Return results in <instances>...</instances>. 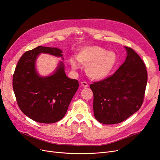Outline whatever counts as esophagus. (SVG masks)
<instances>
[{
  "label": "esophagus",
  "mask_w": 160,
  "mask_h": 160,
  "mask_svg": "<svg viewBox=\"0 0 160 160\" xmlns=\"http://www.w3.org/2000/svg\"><path fill=\"white\" fill-rule=\"evenodd\" d=\"M81 85L82 86V87H87L88 86H89V85H88V83H87V82H85V81H83V82H81Z\"/></svg>",
  "instance_id": "1"
}]
</instances>
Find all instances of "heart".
<instances>
[{
    "label": "heart",
    "mask_w": 160,
    "mask_h": 160,
    "mask_svg": "<svg viewBox=\"0 0 160 160\" xmlns=\"http://www.w3.org/2000/svg\"><path fill=\"white\" fill-rule=\"evenodd\" d=\"M78 61L86 66L87 76L93 80H101L112 72L117 62V56L112 51H107L98 46H87L81 49L77 55ZM73 69L78 68L74 61H71Z\"/></svg>",
    "instance_id": "heart-1"
}]
</instances>
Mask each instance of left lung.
Segmentation results:
<instances>
[{
    "label": "left lung",
    "instance_id": "1",
    "mask_svg": "<svg viewBox=\"0 0 160 160\" xmlns=\"http://www.w3.org/2000/svg\"><path fill=\"white\" fill-rule=\"evenodd\" d=\"M124 48L127 56L118 69L90 85L95 117L102 124L123 122L138 111L144 101L148 81L145 63L132 49Z\"/></svg>",
    "mask_w": 160,
    "mask_h": 160
}]
</instances>
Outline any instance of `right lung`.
Listing matches in <instances>:
<instances>
[{"label": "right lung", "mask_w": 160, "mask_h": 160, "mask_svg": "<svg viewBox=\"0 0 160 160\" xmlns=\"http://www.w3.org/2000/svg\"><path fill=\"white\" fill-rule=\"evenodd\" d=\"M40 53L63 59L62 51L57 48L38 46L25 52L16 67L12 87L22 112L36 122L51 124L64 117L79 83L66 75L62 61L52 75L40 76L36 68Z\"/></svg>", "instance_id": "add662e5"}]
</instances>
